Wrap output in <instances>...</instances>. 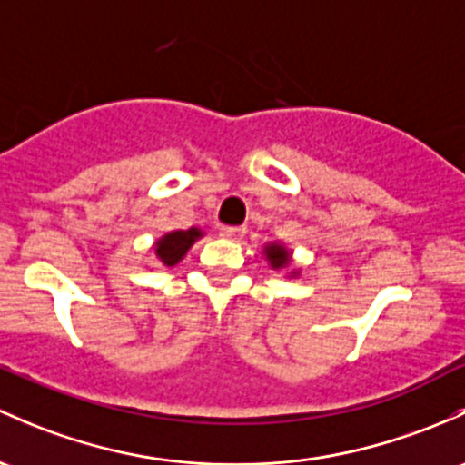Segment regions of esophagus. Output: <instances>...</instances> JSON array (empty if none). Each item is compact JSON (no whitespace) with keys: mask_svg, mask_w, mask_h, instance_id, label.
I'll list each match as a JSON object with an SVG mask.
<instances>
[{"mask_svg":"<svg viewBox=\"0 0 465 465\" xmlns=\"http://www.w3.org/2000/svg\"><path fill=\"white\" fill-rule=\"evenodd\" d=\"M220 236L229 238V241H241L245 236V229L242 227H223L220 229Z\"/></svg>","mask_w":465,"mask_h":465,"instance_id":"34e87169","label":"esophagus"}]
</instances>
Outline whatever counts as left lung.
Instances as JSON below:
<instances>
[{
  "label": "left lung",
  "instance_id": "obj_1",
  "mask_svg": "<svg viewBox=\"0 0 465 465\" xmlns=\"http://www.w3.org/2000/svg\"><path fill=\"white\" fill-rule=\"evenodd\" d=\"M267 258H270V262L273 267H282L287 262V252L282 247L272 245V247H267Z\"/></svg>",
  "mask_w": 465,
  "mask_h": 465
}]
</instances>
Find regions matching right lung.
<instances>
[{
    "label": "right lung",
    "mask_w": 465,
    "mask_h": 465,
    "mask_svg": "<svg viewBox=\"0 0 465 465\" xmlns=\"http://www.w3.org/2000/svg\"><path fill=\"white\" fill-rule=\"evenodd\" d=\"M198 236H200L198 229H187V232L167 233V236H164L163 241L158 242V249H155V253H158V258L164 262V265H175V262H178L180 258L187 253V249L193 245L195 238H198Z\"/></svg>",
    "instance_id": "1"
}]
</instances>
